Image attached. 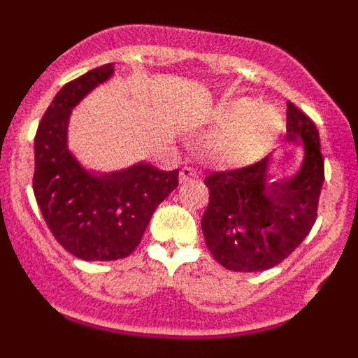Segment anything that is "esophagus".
Wrapping results in <instances>:
<instances>
[{
	"label": "esophagus",
	"mask_w": 358,
	"mask_h": 358,
	"mask_svg": "<svg viewBox=\"0 0 358 358\" xmlns=\"http://www.w3.org/2000/svg\"><path fill=\"white\" fill-rule=\"evenodd\" d=\"M197 177H199L197 170L189 169V166H185V169L181 170V173H179V181L188 182V181H194V179H197Z\"/></svg>",
	"instance_id": "obj_1"
}]
</instances>
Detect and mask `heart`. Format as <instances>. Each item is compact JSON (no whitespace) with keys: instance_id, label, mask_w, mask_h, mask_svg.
Wrapping results in <instances>:
<instances>
[{"instance_id":"obj_1","label":"heart","mask_w":358,"mask_h":358,"mask_svg":"<svg viewBox=\"0 0 358 358\" xmlns=\"http://www.w3.org/2000/svg\"><path fill=\"white\" fill-rule=\"evenodd\" d=\"M210 125L218 132L211 152L226 166H248L276 143L283 118L273 107H256L248 98L222 103L211 113Z\"/></svg>"}]
</instances>
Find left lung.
Here are the masks:
<instances>
[{"label":"left lung","instance_id":"8db88e82","mask_svg":"<svg viewBox=\"0 0 358 358\" xmlns=\"http://www.w3.org/2000/svg\"><path fill=\"white\" fill-rule=\"evenodd\" d=\"M287 141L301 145L297 169L274 176L271 154L260 163L204 179L210 204L201 227L206 245L222 267L260 273L283 262L306 238L317 217L324 161L315 123L289 102Z\"/></svg>","mask_w":358,"mask_h":358}]
</instances>
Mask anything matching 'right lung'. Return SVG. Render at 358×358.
<instances>
[{
  "label": "right lung",
  "instance_id": "right-lung-1",
  "mask_svg": "<svg viewBox=\"0 0 358 358\" xmlns=\"http://www.w3.org/2000/svg\"><path fill=\"white\" fill-rule=\"evenodd\" d=\"M113 77L115 64H106L68 82L44 113L34 140V195L41 213L57 242L85 262L131 255L152 213L179 182V170L163 172L143 159L110 172L87 169L69 148L73 109Z\"/></svg>",
  "mask_w": 358,
  "mask_h": 358
}]
</instances>
